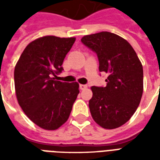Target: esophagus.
Listing matches in <instances>:
<instances>
[{"mask_svg": "<svg viewBox=\"0 0 160 160\" xmlns=\"http://www.w3.org/2000/svg\"><path fill=\"white\" fill-rule=\"evenodd\" d=\"M87 85H82V84H80V90H85V89H87Z\"/></svg>", "mask_w": 160, "mask_h": 160, "instance_id": "obj_1", "label": "esophagus"}]
</instances>
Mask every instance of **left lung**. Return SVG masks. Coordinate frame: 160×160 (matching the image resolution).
Returning a JSON list of instances; mask_svg holds the SVG:
<instances>
[{
	"mask_svg": "<svg viewBox=\"0 0 160 160\" xmlns=\"http://www.w3.org/2000/svg\"><path fill=\"white\" fill-rule=\"evenodd\" d=\"M81 42L97 54L99 72L108 74L105 87H92L89 108L99 126L112 129L134 115L143 92V68L134 49L114 33L87 35Z\"/></svg>",
	"mask_w": 160,
	"mask_h": 160,
	"instance_id": "8db88e82",
	"label": "left lung"
}]
</instances>
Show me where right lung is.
Here are the masks:
<instances>
[{
  "instance_id": "obj_1",
  "label": "right lung",
  "mask_w": 160,
  "mask_h": 160,
  "mask_svg": "<svg viewBox=\"0 0 160 160\" xmlns=\"http://www.w3.org/2000/svg\"><path fill=\"white\" fill-rule=\"evenodd\" d=\"M74 38L46 36L26 46L14 68L17 99L25 114L43 129L55 130L69 118L80 92L77 82L56 80Z\"/></svg>"
}]
</instances>
